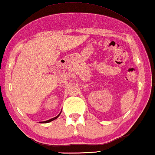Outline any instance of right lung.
I'll list each match as a JSON object with an SVG mask.
<instances>
[{
	"mask_svg": "<svg viewBox=\"0 0 155 155\" xmlns=\"http://www.w3.org/2000/svg\"><path fill=\"white\" fill-rule=\"evenodd\" d=\"M61 114V112L60 113V114H59V115H58V116L57 117H54V118H53V119H49V120H48V121H42L41 122V123H43V124H45V123H48V122H51V121H53L54 119H57L58 118V117L60 116V114Z\"/></svg>",
	"mask_w": 155,
	"mask_h": 155,
	"instance_id": "1",
	"label": "right lung"
}]
</instances>
